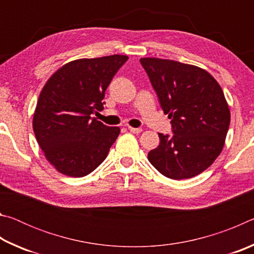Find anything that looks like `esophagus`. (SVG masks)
Returning <instances> with one entry per match:
<instances>
[{
  "label": "esophagus",
  "mask_w": 254,
  "mask_h": 254,
  "mask_svg": "<svg viewBox=\"0 0 254 254\" xmlns=\"http://www.w3.org/2000/svg\"><path fill=\"white\" fill-rule=\"evenodd\" d=\"M127 128H128V131H131V132H133V133H140L141 131H142V128H140V127H127Z\"/></svg>",
  "instance_id": "obj_1"
}]
</instances>
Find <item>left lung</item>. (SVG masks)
<instances>
[{
  "label": "left lung",
  "mask_w": 254,
  "mask_h": 254,
  "mask_svg": "<svg viewBox=\"0 0 254 254\" xmlns=\"http://www.w3.org/2000/svg\"><path fill=\"white\" fill-rule=\"evenodd\" d=\"M140 63L174 133H159L160 144L148 153L149 161L170 179L195 177L224 147L231 120L224 93L199 67L159 58H141Z\"/></svg>",
  "instance_id": "left-lung-1"
}]
</instances>
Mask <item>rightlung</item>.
Masks as SVG:
<instances>
[{"mask_svg":"<svg viewBox=\"0 0 254 254\" xmlns=\"http://www.w3.org/2000/svg\"><path fill=\"white\" fill-rule=\"evenodd\" d=\"M128 58L113 55L66 64L47 81L33 115L40 148L60 174L84 177L105 160L120 127L92 118L114 75Z\"/></svg>","mask_w":254,"mask_h":254,"instance_id":"obj_1","label":"right lung"}]
</instances>
